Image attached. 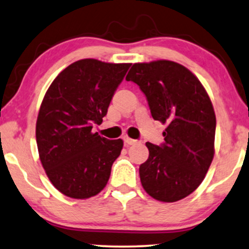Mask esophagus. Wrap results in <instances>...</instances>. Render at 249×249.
Segmentation results:
<instances>
[{"label": "esophagus", "instance_id": "34e87169", "mask_svg": "<svg viewBox=\"0 0 249 249\" xmlns=\"http://www.w3.org/2000/svg\"><path fill=\"white\" fill-rule=\"evenodd\" d=\"M124 141L125 144H128V145H133V144H136V143H137L136 140L130 139V137H128V136H124Z\"/></svg>", "mask_w": 249, "mask_h": 249}]
</instances>
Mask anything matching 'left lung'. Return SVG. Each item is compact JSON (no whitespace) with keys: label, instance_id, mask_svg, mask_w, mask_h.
<instances>
[{"label":"left lung","instance_id":"8db88e82","mask_svg":"<svg viewBox=\"0 0 249 249\" xmlns=\"http://www.w3.org/2000/svg\"><path fill=\"white\" fill-rule=\"evenodd\" d=\"M127 81L145 96L154 120L166 124L164 143H145L149 159L140 165L143 189L154 199L174 203L203 182L214 156L215 114L196 75L171 60L135 63Z\"/></svg>","mask_w":249,"mask_h":249}]
</instances>
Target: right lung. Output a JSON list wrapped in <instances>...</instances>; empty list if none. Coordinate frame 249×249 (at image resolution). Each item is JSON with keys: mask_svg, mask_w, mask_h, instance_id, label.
I'll return each mask as SVG.
<instances>
[{"mask_svg": "<svg viewBox=\"0 0 249 249\" xmlns=\"http://www.w3.org/2000/svg\"><path fill=\"white\" fill-rule=\"evenodd\" d=\"M129 63L80 59L50 85L36 122L38 154L58 191L74 199L94 197L109 179L124 141L93 133L100 124Z\"/></svg>", "mask_w": 249, "mask_h": 249, "instance_id": "right-lung-1", "label": "right lung"}]
</instances>
